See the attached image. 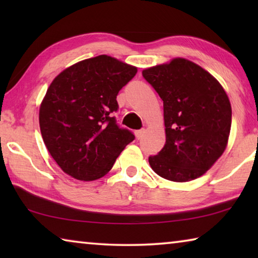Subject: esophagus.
<instances>
[{"label": "esophagus", "instance_id": "esophagus-1", "mask_svg": "<svg viewBox=\"0 0 258 258\" xmlns=\"http://www.w3.org/2000/svg\"><path fill=\"white\" fill-rule=\"evenodd\" d=\"M145 133H146V130H139V131H137V132H135V137H137L138 140H140V139H142V137L145 135Z\"/></svg>", "mask_w": 258, "mask_h": 258}]
</instances>
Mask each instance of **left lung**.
<instances>
[{
  "instance_id": "8db88e82",
  "label": "left lung",
  "mask_w": 258,
  "mask_h": 258,
  "mask_svg": "<svg viewBox=\"0 0 258 258\" xmlns=\"http://www.w3.org/2000/svg\"><path fill=\"white\" fill-rule=\"evenodd\" d=\"M164 102L166 142L149 157L152 171L173 182L204 175L228 146L232 109L215 77L184 58L143 69Z\"/></svg>"
}]
</instances>
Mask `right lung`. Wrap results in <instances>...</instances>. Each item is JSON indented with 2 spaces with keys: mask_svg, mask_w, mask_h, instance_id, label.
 <instances>
[{
  "mask_svg": "<svg viewBox=\"0 0 258 258\" xmlns=\"http://www.w3.org/2000/svg\"><path fill=\"white\" fill-rule=\"evenodd\" d=\"M138 68L101 54L61 72L40 107V128L52 158L76 180L94 181L110 171L117 157L134 140L119 128L112 111L117 94Z\"/></svg>",
  "mask_w": 258,
  "mask_h": 258,
  "instance_id": "1",
  "label": "right lung"
}]
</instances>
